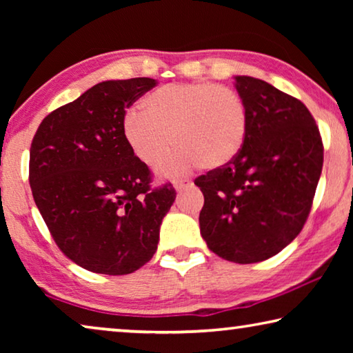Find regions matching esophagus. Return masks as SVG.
I'll return each instance as SVG.
<instances>
[{
    "label": "esophagus",
    "mask_w": 353,
    "mask_h": 353,
    "mask_svg": "<svg viewBox=\"0 0 353 353\" xmlns=\"http://www.w3.org/2000/svg\"><path fill=\"white\" fill-rule=\"evenodd\" d=\"M191 187H193V182L191 181H176L174 182V188H176V191H179V193H182V191L188 190Z\"/></svg>",
    "instance_id": "1"
}]
</instances>
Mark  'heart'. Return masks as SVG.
I'll use <instances>...</instances> for the list:
<instances>
[{"instance_id":"obj_1","label":"heart","mask_w":353,"mask_h":353,"mask_svg":"<svg viewBox=\"0 0 353 353\" xmlns=\"http://www.w3.org/2000/svg\"><path fill=\"white\" fill-rule=\"evenodd\" d=\"M141 112L123 119V137L145 165H152L179 148L157 166L176 177L201 163L207 170L230 163L246 140L248 110L234 88L210 82H179L143 98ZM173 139H170V135Z\"/></svg>"}]
</instances>
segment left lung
<instances>
[{
  "label": "left lung",
  "mask_w": 353,
  "mask_h": 353,
  "mask_svg": "<svg viewBox=\"0 0 353 353\" xmlns=\"http://www.w3.org/2000/svg\"><path fill=\"white\" fill-rule=\"evenodd\" d=\"M248 110L240 154L194 183L204 194L201 235L221 259L256 263L279 254L312 210L324 148L301 101L250 76H234Z\"/></svg>",
  "instance_id": "8db88e82"
}]
</instances>
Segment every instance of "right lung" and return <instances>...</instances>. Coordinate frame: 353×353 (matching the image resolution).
I'll list each match as a JSON object with an SVG mask.
<instances>
[{
    "mask_svg": "<svg viewBox=\"0 0 353 353\" xmlns=\"http://www.w3.org/2000/svg\"><path fill=\"white\" fill-rule=\"evenodd\" d=\"M157 85L151 77L104 81L40 123L29 183L62 252L83 270L124 276L157 250L160 224L176 199L123 137L126 109Z\"/></svg>",
    "mask_w": 353,
    "mask_h": 353,
    "instance_id": "right-lung-1",
    "label": "right lung"
}]
</instances>
